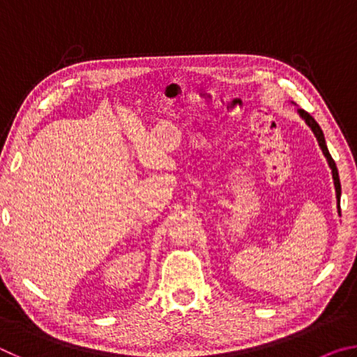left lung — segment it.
I'll return each mask as SVG.
<instances>
[{"label":"left lung","mask_w":357,"mask_h":357,"mask_svg":"<svg viewBox=\"0 0 357 357\" xmlns=\"http://www.w3.org/2000/svg\"><path fill=\"white\" fill-rule=\"evenodd\" d=\"M299 114L302 118L305 119V123L310 126V129L313 130V134H315L317 140L319 143V148L323 149V154L326 155V159H328L329 162V167L332 170V178H334V184H335V192H337V200H338V211H340V193H342V187H340V179H338V172H337V167H335V162L334 159H332L329 151H328V146H326V142H324V135H323V130L321 128H319L318 123L315 119H313L309 113H307L305 110H302V108H299Z\"/></svg>","instance_id":"1"}]
</instances>
